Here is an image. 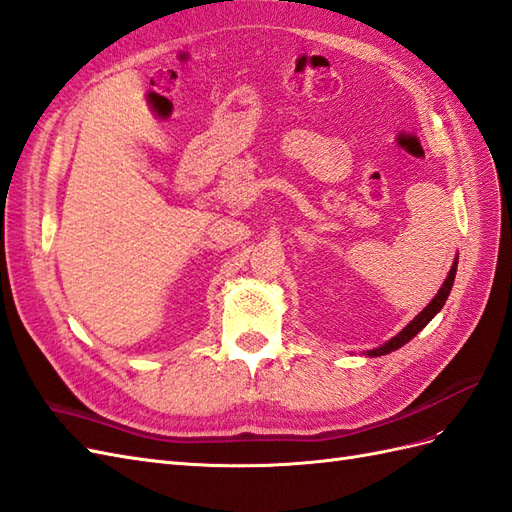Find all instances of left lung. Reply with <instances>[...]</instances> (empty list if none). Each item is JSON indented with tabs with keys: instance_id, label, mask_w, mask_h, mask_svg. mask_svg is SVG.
I'll list each match as a JSON object with an SVG mask.
<instances>
[{
	"instance_id": "obj_1",
	"label": "left lung",
	"mask_w": 512,
	"mask_h": 512,
	"mask_svg": "<svg viewBox=\"0 0 512 512\" xmlns=\"http://www.w3.org/2000/svg\"><path fill=\"white\" fill-rule=\"evenodd\" d=\"M456 266H458V257L454 259V264H452V268H450V274H448V279L443 281V285H441V290L437 292V296L430 300V305L422 311V313H417V316L404 326V329L396 335V337H391L387 344H383L381 348H374V350H370L368 355L370 357H381V355H389V352H393V350H398V348H402L406 342H411V339L424 329V326L437 316V313L441 311V307L445 305V300H448V296H450V290H452V285H454V277H456Z\"/></svg>"
}]
</instances>
